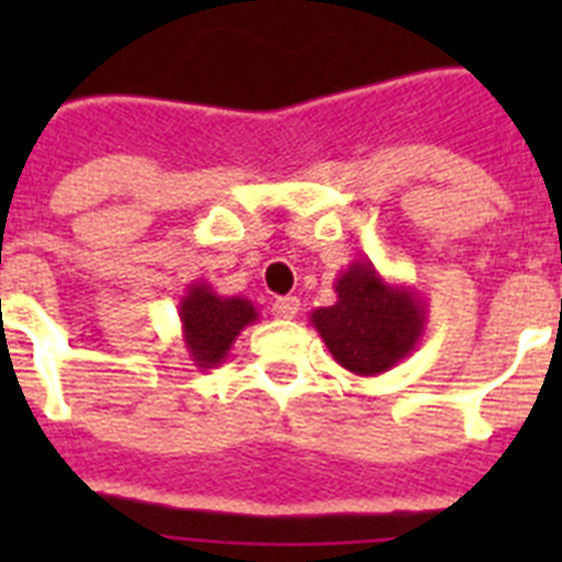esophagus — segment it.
Masks as SVG:
<instances>
[{
    "mask_svg": "<svg viewBox=\"0 0 562 562\" xmlns=\"http://www.w3.org/2000/svg\"><path fill=\"white\" fill-rule=\"evenodd\" d=\"M273 317H280V321H291V317H297L300 312V300L297 297H277L271 303Z\"/></svg>",
    "mask_w": 562,
    "mask_h": 562,
    "instance_id": "34e87169",
    "label": "esophagus"
}]
</instances>
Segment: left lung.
Instances as JSON below:
<instances>
[{"label": "left lung", "instance_id": "left-lung-1", "mask_svg": "<svg viewBox=\"0 0 562 562\" xmlns=\"http://www.w3.org/2000/svg\"><path fill=\"white\" fill-rule=\"evenodd\" d=\"M335 294V306L312 312V326L350 373H387L426 335V300L411 285L384 280L368 259H356L338 273Z\"/></svg>", "mask_w": 562, "mask_h": 562}]
</instances>
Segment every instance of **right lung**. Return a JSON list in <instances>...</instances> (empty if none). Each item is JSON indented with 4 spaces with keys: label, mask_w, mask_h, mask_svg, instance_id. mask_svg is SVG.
I'll return each instance as SVG.
<instances>
[{
    "label": "right lung",
    "mask_w": 562,
    "mask_h": 562,
    "mask_svg": "<svg viewBox=\"0 0 562 562\" xmlns=\"http://www.w3.org/2000/svg\"><path fill=\"white\" fill-rule=\"evenodd\" d=\"M183 344L194 368L212 370L229 356L241 329L259 321L247 297H221L210 282H192L178 306Z\"/></svg>",
    "instance_id": "right-lung-1"
}]
</instances>
